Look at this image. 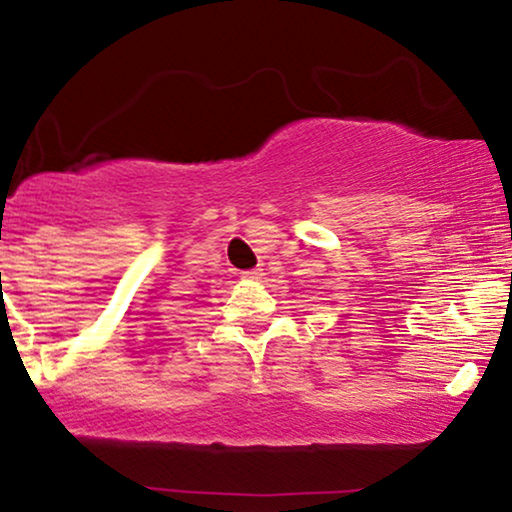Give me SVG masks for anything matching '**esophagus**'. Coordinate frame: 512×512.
<instances>
[{
  "label": "esophagus",
  "mask_w": 512,
  "mask_h": 512,
  "mask_svg": "<svg viewBox=\"0 0 512 512\" xmlns=\"http://www.w3.org/2000/svg\"><path fill=\"white\" fill-rule=\"evenodd\" d=\"M244 277L247 279H256V282H261V279L265 277V272H263V268H254V270H247V272H242Z\"/></svg>",
  "instance_id": "esophagus-1"
}]
</instances>
